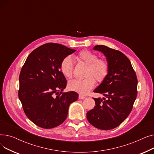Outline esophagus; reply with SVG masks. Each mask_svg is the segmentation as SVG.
Returning <instances> with one entry per match:
<instances>
[{
    "label": "esophagus",
    "mask_w": 154,
    "mask_h": 154,
    "mask_svg": "<svg viewBox=\"0 0 154 154\" xmlns=\"http://www.w3.org/2000/svg\"><path fill=\"white\" fill-rule=\"evenodd\" d=\"M85 97H86L83 95H79V99H84Z\"/></svg>",
    "instance_id": "esophagus-1"
}]
</instances>
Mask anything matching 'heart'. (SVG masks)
Masks as SVG:
<instances>
[{"label":"heart","mask_w":154,"mask_h":154,"mask_svg":"<svg viewBox=\"0 0 154 154\" xmlns=\"http://www.w3.org/2000/svg\"><path fill=\"white\" fill-rule=\"evenodd\" d=\"M79 61L87 65L85 71V79L82 80L75 79L68 83V88L81 95H85L94 87L95 80L101 83L106 79L109 72V64L107 60L98 59V55L89 51H82L78 55ZM60 70L63 75L70 79L73 76L74 63L70 56H67L60 63Z\"/></svg>","instance_id":"b5f03b06"}]
</instances>
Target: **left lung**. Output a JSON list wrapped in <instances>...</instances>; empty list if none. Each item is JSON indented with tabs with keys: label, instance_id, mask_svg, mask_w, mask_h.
Instances as JSON below:
<instances>
[{
	"label": "left lung",
	"instance_id": "8db88e82",
	"mask_svg": "<svg viewBox=\"0 0 154 154\" xmlns=\"http://www.w3.org/2000/svg\"><path fill=\"white\" fill-rule=\"evenodd\" d=\"M109 64L107 77L94 91L106 97L94 98V109L87 112L91 124L101 130H110L122 124L130 114L137 95V78L131 61L119 51L106 45H95Z\"/></svg>",
	"mask_w": 154,
	"mask_h": 154
}]
</instances>
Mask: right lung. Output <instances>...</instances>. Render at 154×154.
<instances>
[{
  "mask_svg": "<svg viewBox=\"0 0 154 154\" xmlns=\"http://www.w3.org/2000/svg\"><path fill=\"white\" fill-rule=\"evenodd\" d=\"M75 51L59 44H45L29 54L22 67L19 98L26 115L36 125L52 128L60 125L70 104L78 99L75 92H62L67 80L60 67L62 60Z\"/></svg>",
  "mask_w": 154,
  "mask_h": 154,
  "instance_id": "add662e5",
  "label": "right lung"
}]
</instances>
